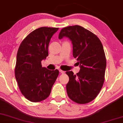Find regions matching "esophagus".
Masks as SVG:
<instances>
[{
	"instance_id": "esophagus-1",
	"label": "esophagus",
	"mask_w": 123,
	"mask_h": 123,
	"mask_svg": "<svg viewBox=\"0 0 123 123\" xmlns=\"http://www.w3.org/2000/svg\"><path fill=\"white\" fill-rule=\"evenodd\" d=\"M59 72H60V73H62V74H64L65 73V71H63V70H59Z\"/></svg>"
}]
</instances>
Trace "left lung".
Wrapping results in <instances>:
<instances>
[{
    "label": "left lung",
    "mask_w": 123,
    "mask_h": 123,
    "mask_svg": "<svg viewBox=\"0 0 123 123\" xmlns=\"http://www.w3.org/2000/svg\"><path fill=\"white\" fill-rule=\"evenodd\" d=\"M64 37L71 41L73 56L80 68L76 75L66 73L69 77L68 96L78 104L89 103L96 98L105 80L106 61L103 46L96 34L79 25L62 29L59 38Z\"/></svg>",
    "instance_id": "obj_1"
}]
</instances>
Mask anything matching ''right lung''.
<instances>
[{"mask_svg":"<svg viewBox=\"0 0 123 123\" xmlns=\"http://www.w3.org/2000/svg\"><path fill=\"white\" fill-rule=\"evenodd\" d=\"M57 27H41L34 30L22 41L17 55L15 76L20 91L30 101L40 102L50 95L59 75L58 70L42 67L48 56L50 38Z\"/></svg>","mask_w":123,"mask_h":123,"instance_id":"1","label":"right lung"}]
</instances>
